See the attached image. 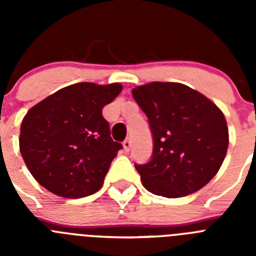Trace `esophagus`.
Returning <instances> with one entry per match:
<instances>
[{"label":"esophagus","instance_id":"34e87169","mask_svg":"<svg viewBox=\"0 0 256 256\" xmlns=\"http://www.w3.org/2000/svg\"><path fill=\"white\" fill-rule=\"evenodd\" d=\"M130 146H132V142H130V138L126 140V141L123 142V148H124V150H126V151H130Z\"/></svg>","mask_w":256,"mask_h":256}]
</instances>
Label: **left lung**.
<instances>
[{"mask_svg": "<svg viewBox=\"0 0 256 256\" xmlns=\"http://www.w3.org/2000/svg\"><path fill=\"white\" fill-rule=\"evenodd\" d=\"M133 98L148 118L154 150L136 164L148 191L182 198L209 183L228 148V128L218 106L182 83L152 82L133 88Z\"/></svg>", "mask_w": 256, "mask_h": 256, "instance_id": "8db88e82", "label": "left lung"}]
</instances>
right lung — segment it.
<instances>
[{"instance_id":"add662e5","label":"right lung","mask_w":256,"mask_h":256,"mask_svg":"<svg viewBox=\"0 0 256 256\" xmlns=\"http://www.w3.org/2000/svg\"><path fill=\"white\" fill-rule=\"evenodd\" d=\"M122 88L120 83H76L26 112L20 126V154L40 186L68 198H86L101 188L123 148L110 137L102 108Z\"/></svg>"}]
</instances>
